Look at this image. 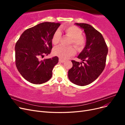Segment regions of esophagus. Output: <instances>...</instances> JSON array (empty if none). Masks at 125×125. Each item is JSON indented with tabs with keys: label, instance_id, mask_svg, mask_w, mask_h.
<instances>
[{
	"label": "esophagus",
	"instance_id": "34e87169",
	"mask_svg": "<svg viewBox=\"0 0 125 125\" xmlns=\"http://www.w3.org/2000/svg\"><path fill=\"white\" fill-rule=\"evenodd\" d=\"M59 62H62H62H65V60H63V59H61V58H59Z\"/></svg>",
	"mask_w": 125,
	"mask_h": 125
}]
</instances>
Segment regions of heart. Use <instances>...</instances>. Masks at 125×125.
I'll use <instances>...</instances> for the list:
<instances>
[{
	"instance_id": "heart-1",
	"label": "heart",
	"mask_w": 125,
	"mask_h": 125,
	"mask_svg": "<svg viewBox=\"0 0 125 125\" xmlns=\"http://www.w3.org/2000/svg\"><path fill=\"white\" fill-rule=\"evenodd\" d=\"M63 30L66 34L71 37V40L70 43H73L74 46L79 50L84 47L85 45L86 40L84 37L81 35V30L76 26H67L63 28ZM61 37V32L59 30L56 31L52 39V42L54 45L57 44ZM54 55L58 56L62 59H66L73 56L75 53V49L72 46L65 47L59 46L55 47L53 50Z\"/></svg>"
}]
</instances>
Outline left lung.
<instances>
[{
    "label": "left lung",
    "mask_w": 125,
    "mask_h": 125,
    "mask_svg": "<svg viewBox=\"0 0 125 125\" xmlns=\"http://www.w3.org/2000/svg\"><path fill=\"white\" fill-rule=\"evenodd\" d=\"M75 24L84 30L86 43L78 56L82 62L71 60L73 66L68 71V78L75 84L84 86L95 81L104 70L108 48L101 33L92 26L86 23Z\"/></svg>",
    "instance_id": "1"
}]
</instances>
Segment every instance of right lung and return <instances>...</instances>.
<instances>
[{"mask_svg": "<svg viewBox=\"0 0 125 125\" xmlns=\"http://www.w3.org/2000/svg\"><path fill=\"white\" fill-rule=\"evenodd\" d=\"M60 25L59 23L43 22L26 30L15 46L16 65L26 80L35 84L48 81L52 77L54 66L58 62L57 56L41 60L50 54L52 39Z\"/></svg>", "mask_w": 125, "mask_h": 125, "instance_id": "add662e5", "label": "right lung"}]
</instances>
